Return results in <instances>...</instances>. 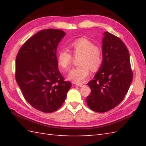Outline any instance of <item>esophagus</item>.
<instances>
[{
	"mask_svg": "<svg viewBox=\"0 0 146 146\" xmlns=\"http://www.w3.org/2000/svg\"><path fill=\"white\" fill-rule=\"evenodd\" d=\"M76 86H83L84 85H83V83H76Z\"/></svg>",
	"mask_w": 146,
	"mask_h": 146,
	"instance_id": "1",
	"label": "esophagus"
}]
</instances>
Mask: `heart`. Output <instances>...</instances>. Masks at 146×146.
I'll list each match as a JSON object with an SVG mask.
<instances>
[{
  "label": "heart",
  "mask_w": 146,
  "mask_h": 146,
  "mask_svg": "<svg viewBox=\"0 0 146 146\" xmlns=\"http://www.w3.org/2000/svg\"><path fill=\"white\" fill-rule=\"evenodd\" d=\"M70 48L75 56L80 55V66L70 71L68 78L73 82L82 83L88 76L90 70L96 71L100 67L103 60L102 49L85 38H78L71 42ZM72 60V55L66 49H62L58 52V63L61 69H69Z\"/></svg>",
  "instance_id": "b5f03b06"
}]
</instances>
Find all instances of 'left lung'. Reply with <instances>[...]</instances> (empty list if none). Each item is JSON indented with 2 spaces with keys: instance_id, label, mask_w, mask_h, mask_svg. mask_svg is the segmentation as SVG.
I'll return each instance as SVG.
<instances>
[{
  "instance_id": "1",
  "label": "left lung",
  "mask_w": 146,
  "mask_h": 146,
  "mask_svg": "<svg viewBox=\"0 0 146 146\" xmlns=\"http://www.w3.org/2000/svg\"><path fill=\"white\" fill-rule=\"evenodd\" d=\"M104 35L103 61L94 79L88 83L91 94L86 98L88 107L100 113L113 109L123 100L133 78L129 52L124 43L107 31Z\"/></svg>"
}]
</instances>
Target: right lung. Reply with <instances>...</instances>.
Here are the masks:
<instances>
[{
    "mask_svg": "<svg viewBox=\"0 0 146 146\" xmlns=\"http://www.w3.org/2000/svg\"><path fill=\"white\" fill-rule=\"evenodd\" d=\"M64 36L60 29L40 31L27 40L17 54L16 82L26 100L42 112L59 109L71 87L58 70L56 57L58 45Z\"/></svg>",
    "mask_w": 146,
    "mask_h": 146,
    "instance_id": "add662e5",
    "label": "right lung"
}]
</instances>
